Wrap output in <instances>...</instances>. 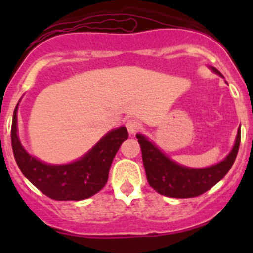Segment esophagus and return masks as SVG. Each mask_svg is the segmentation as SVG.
<instances>
[{"label": "esophagus", "mask_w": 253, "mask_h": 253, "mask_svg": "<svg viewBox=\"0 0 253 253\" xmlns=\"http://www.w3.org/2000/svg\"><path fill=\"white\" fill-rule=\"evenodd\" d=\"M125 126H126V129H128V131L130 134L138 133V131L142 129V125H140V123L135 119L126 120V122H125Z\"/></svg>", "instance_id": "34e87169"}]
</instances>
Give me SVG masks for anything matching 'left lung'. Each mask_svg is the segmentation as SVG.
I'll use <instances>...</instances> for the list:
<instances>
[{"mask_svg": "<svg viewBox=\"0 0 253 253\" xmlns=\"http://www.w3.org/2000/svg\"><path fill=\"white\" fill-rule=\"evenodd\" d=\"M214 72L222 76L218 69L211 67ZM138 143L142 149V158L148 184L158 194L169 198H195L218 184L236 161L241 142V128L237 133L234 147L227 157L214 166L205 169H190L181 166L169 160L144 135L137 134Z\"/></svg>", "mask_w": 253, "mask_h": 253, "instance_id": "left-lung-1", "label": "left lung"}]
</instances>
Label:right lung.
<instances>
[{"label":"right lung","instance_id":"obj_1","mask_svg":"<svg viewBox=\"0 0 253 253\" xmlns=\"http://www.w3.org/2000/svg\"><path fill=\"white\" fill-rule=\"evenodd\" d=\"M17 106L11 125V144L17 166L35 187L54 200H84L105 186L116 152L128 139L125 126L111 130L84 157L67 165H48L30 156L17 135Z\"/></svg>","mask_w":253,"mask_h":253}]
</instances>
